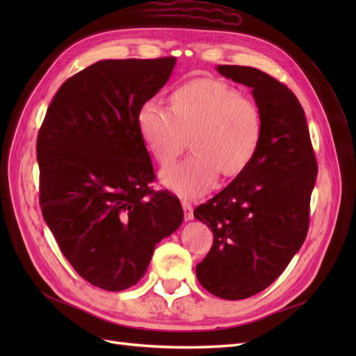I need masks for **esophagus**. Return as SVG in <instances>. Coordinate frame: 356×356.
<instances>
[{"label":"esophagus","mask_w":356,"mask_h":356,"mask_svg":"<svg viewBox=\"0 0 356 356\" xmlns=\"http://www.w3.org/2000/svg\"><path fill=\"white\" fill-rule=\"evenodd\" d=\"M182 209H184V218H186V221H190V220H193V208H191V204L188 203V202H182Z\"/></svg>","instance_id":"34e87169"}]
</instances>
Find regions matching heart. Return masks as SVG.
<instances>
[{
    "label": "heart",
    "instance_id": "heart-1",
    "mask_svg": "<svg viewBox=\"0 0 356 356\" xmlns=\"http://www.w3.org/2000/svg\"><path fill=\"white\" fill-rule=\"evenodd\" d=\"M168 102L169 110L145 102L136 114L139 136L161 168L174 165L188 141L193 154L161 175L168 188L181 197H199L218 177L233 179L250 168L264 132L254 99L229 83L199 77L177 86Z\"/></svg>",
    "mask_w": 356,
    "mask_h": 356
}]
</instances>
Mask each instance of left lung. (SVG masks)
I'll return each instance as SVG.
<instances>
[{
    "label": "left lung",
    "mask_w": 356,
    "mask_h": 356,
    "mask_svg": "<svg viewBox=\"0 0 356 356\" xmlns=\"http://www.w3.org/2000/svg\"><path fill=\"white\" fill-rule=\"evenodd\" d=\"M217 71L252 89L264 132L250 168L195 209L213 234L196 276L211 294L242 300L270 285L303 245L318 163L303 106L284 83L251 67Z\"/></svg>",
    "instance_id": "left-lung-1"
}]
</instances>
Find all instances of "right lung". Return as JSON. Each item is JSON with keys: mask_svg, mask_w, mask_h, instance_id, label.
<instances>
[{"mask_svg": "<svg viewBox=\"0 0 356 356\" xmlns=\"http://www.w3.org/2000/svg\"><path fill=\"white\" fill-rule=\"evenodd\" d=\"M175 62H96L60 86L40 127L42 217L74 270L106 291L134 286L184 218L177 196L149 186L154 169L136 127Z\"/></svg>", "mask_w": 356, "mask_h": 356, "instance_id": "add662e5", "label": "right lung"}]
</instances>
